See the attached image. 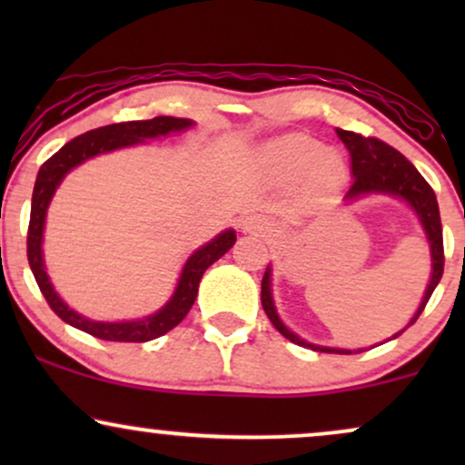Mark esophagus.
<instances>
[{"mask_svg":"<svg viewBox=\"0 0 465 465\" xmlns=\"http://www.w3.org/2000/svg\"><path fill=\"white\" fill-rule=\"evenodd\" d=\"M240 229H242L244 233L262 232V229H264V218L262 216H255V214L242 218V223H240Z\"/></svg>","mask_w":465,"mask_h":465,"instance_id":"34e87169","label":"esophagus"}]
</instances>
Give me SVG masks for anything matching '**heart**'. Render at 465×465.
Masks as SVG:
<instances>
[{"instance_id":"1","label":"heart","mask_w":465,"mask_h":465,"mask_svg":"<svg viewBox=\"0 0 465 465\" xmlns=\"http://www.w3.org/2000/svg\"><path fill=\"white\" fill-rule=\"evenodd\" d=\"M255 165L275 183L303 177L317 185H336L345 174L341 154L332 148H323L306 133H288L262 143L255 153Z\"/></svg>"}]
</instances>
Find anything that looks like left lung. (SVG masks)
<instances>
[{
  "instance_id": "8db88e82",
  "label": "left lung",
  "mask_w": 465,
  "mask_h": 465,
  "mask_svg": "<svg viewBox=\"0 0 465 465\" xmlns=\"http://www.w3.org/2000/svg\"><path fill=\"white\" fill-rule=\"evenodd\" d=\"M339 140L345 143V148L350 151L351 157V181L350 190L345 192L343 201L351 203L359 201L362 196L371 194H382V196H393V199L404 201L411 210L418 216L421 229H424V236L429 240L430 247V280L426 286L424 297H421L418 311H415L411 322L413 325L418 322V317L424 311L426 302L433 295L435 286L440 284L441 273H444V238H441V221H440V205H437L435 192L426 183V179L421 177L413 163L409 162L404 154H400L396 148H391L389 143L376 140V137H362L359 133L336 129ZM271 275L273 269L266 266L264 277H262V308L266 317L271 319V323L275 325V330L282 336H286L288 341H292L295 345L302 348H311L314 351H328V354H356L362 350H343V348H328V345H317L311 341L302 339L300 334L292 332L288 325L282 322L280 314H277L275 302H273V288H271ZM407 328H402L396 332L391 339H396L404 332ZM389 339V341H391Z\"/></svg>"
}]
</instances>
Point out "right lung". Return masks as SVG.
<instances>
[{"instance_id":"obj_1","label":"right lung","mask_w":465,"mask_h":465,"mask_svg":"<svg viewBox=\"0 0 465 465\" xmlns=\"http://www.w3.org/2000/svg\"><path fill=\"white\" fill-rule=\"evenodd\" d=\"M194 126V122L188 117H170L159 115L153 120H137V122H120V124L100 126V129L87 131L83 135L74 137L67 142L61 151L52 154L47 162L41 165L39 174L35 181V192H32V207H30V227H28V262L32 273H35L36 284L41 292L50 303L63 322L74 325V328L83 330V332L95 336L103 341H120V343H143V341H153L157 336L179 325L183 322L185 314L190 312L192 303L199 292L201 277L210 269L216 260H221L229 249L236 242V232L225 229L205 242L190 258L185 260L183 269H181L179 282L174 286V292L170 300L159 308L157 312L148 314V317L133 319V322H95V319L84 317L69 308L61 295L52 286L50 275H47L45 260H44V232H45V218L47 207L54 199L56 188L63 183V179L84 163L87 159L98 157V154L120 151V148L137 146L146 140H157V137H168L170 133H183Z\"/></svg>"}]
</instances>
